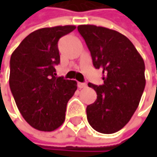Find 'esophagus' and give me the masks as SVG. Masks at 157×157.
I'll use <instances>...</instances> for the list:
<instances>
[{
  "instance_id": "34e87169",
  "label": "esophagus",
  "mask_w": 157,
  "mask_h": 157,
  "mask_svg": "<svg viewBox=\"0 0 157 157\" xmlns=\"http://www.w3.org/2000/svg\"><path fill=\"white\" fill-rule=\"evenodd\" d=\"M78 88H80V89L86 88V83H80V82H78Z\"/></svg>"
}]
</instances>
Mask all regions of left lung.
<instances>
[{
    "instance_id": "left-lung-1",
    "label": "left lung",
    "mask_w": 157,
    "mask_h": 157,
    "mask_svg": "<svg viewBox=\"0 0 157 157\" xmlns=\"http://www.w3.org/2000/svg\"><path fill=\"white\" fill-rule=\"evenodd\" d=\"M94 66L102 71V86L88 84L97 93L87 105L91 127L102 134H113L128 123L138 107L145 88V64L127 36L116 30L95 25H79Z\"/></svg>"
}]
</instances>
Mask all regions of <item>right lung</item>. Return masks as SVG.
Returning <instances> with one entry per match:
<instances>
[{
	"label": "right lung",
	"mask_w": 157,
	"mask_h": 157,
	"mask_svg": "<svg viewBox=\"0 0 157 157\" xmlns=\"http://www.w3.org/2000/svg\"><path fill=\"white\" fill-rule=\"evenodd\" d=\"M74 25L39 29L27 36L10 57L9 86L15 104L32 128L51 132L65 120L66 105L77 90L75 80L56 77L60 63L57 42Z\"/></svg>",
	"instance_id": "right-lung-1"
}]
</instances>
